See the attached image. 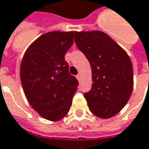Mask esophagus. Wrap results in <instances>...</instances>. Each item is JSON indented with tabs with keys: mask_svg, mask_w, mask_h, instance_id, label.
<instances>
[{
	"mask_svg": "<svg viewBox=\"0 0 149 149\" xmlns=\"http://www.w3.org/2000/svg\"><path fill=\"white\" fill-rule=\"evenodd\" d=\"M77 77V79L78 81H80V80H81V75L80 74L77 75V77Z\"/></svg>",
	"mask_w": 149,
	"mask_h": 149,
	"instance_id": "1",
	"label": "esophagus"
}]
</instances>
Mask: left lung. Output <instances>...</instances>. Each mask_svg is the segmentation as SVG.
<instances>
[{"label":"left lung","mask_w":149,"mask_h":149,"mask_svg":"<svg viewBox=\"0 0 149 149\" xmlns=\"http://www.w3.org/2000/svg\"><path fill=\"white\" fill-rule=\"evenodd\" d=\"M74 40L92 69V87L84 93L89 111L99 118H111L124 107L132 93L130 57L102 31H76Z\"/></svg>","instance_id":"8db88e82"}]
</instances>
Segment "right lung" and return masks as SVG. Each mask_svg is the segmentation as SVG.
<instances>
[{"label":"right lung","instance_id":"1","mask_svg":"<svg viewBox=\"0 0 149 149\" xmlns=\"http://www.w3.org/2000/svg\"><path fill=\"white\" fill-rule=\"evenodd\" d=\"M72 31L41 35L24 54L20 77L29 103L42 118H63L69 111L78 81L68 71L65 54L73 43Z\"/></svg>","mask_w":149,"mask_h":149}]
</instances>
